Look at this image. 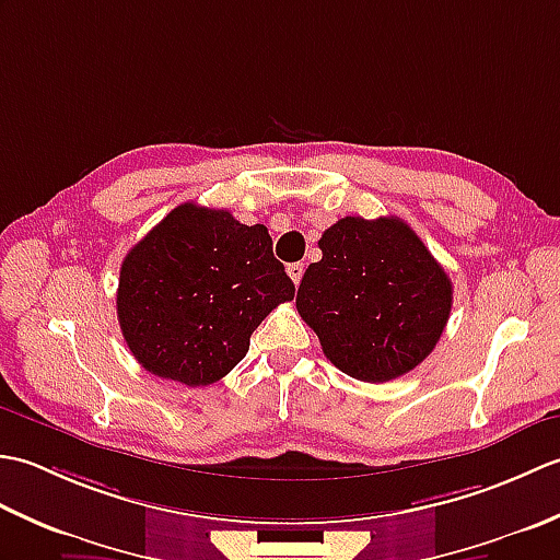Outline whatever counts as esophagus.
Here are the masks:
<instances>
[{"instance_id":"34e87169","label":"esophagus","mask_w":560,"mask_h":560,"mask_svg":"<svg viewBox=\"0 0 560 560\" xmlns=\"http://www.w3.org/2000/svg\"><path fill=\"white\" fill-rule=\"evenodd\" d=\"M289 277H291L295 287H299L301 279H303V261H293V265H289Z\"/></svg>"}]
</instances>
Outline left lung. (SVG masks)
I'll use <instances>...</instances> for the list:
<instances>
[{"label":"left lung","mask_w":560,"mask_h":560,"mask_svg":"<svg viewBox=\"0 0 560 560\" xmlns=\"http://www.w3.org/2000/svg\"><path fill=\"white\" fill-rule=\"evenodd\" d=\"M295 307L327 359L363 383L413 371L447 325L452 281L397 217L339 219L319 237Z\"/></svg>","instance_id":"1"}]
</instances>
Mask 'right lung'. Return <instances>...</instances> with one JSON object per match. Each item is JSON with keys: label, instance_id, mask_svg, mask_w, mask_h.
<instances>
[{"label": "right lung", "instance_id": "right-lung-1", "mask_svg": "<svg viewBox=\"0 0 560 560\" xmlns=\"http://www.w3.org/2000/svg\"><path fill=\"white\" fill-rule=\"evenodd\" d=\"M293 293L267 225L187 201L127 253L117 319L151 375L201 387L245 359L261 319Z\"/></svg>", "mask_w": 560, "mask_h": 560}]
</instances>
